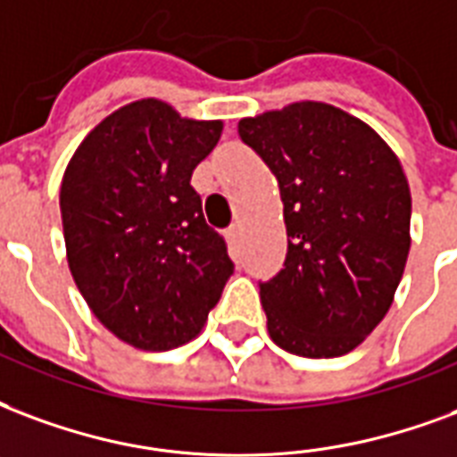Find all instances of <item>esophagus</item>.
<instances>
[{
    "label": "esophagus",
    "instance_id": "1",
    "mask_svg": "<svg viewBox=\"0 0 457 457\" xmlns=\"http://www.w3.org/2000/svg\"><path fill=\"white\" fill-rule=\"evenodd\" d=\"M225 237H228L229 245L237 246V242H239V225H229V228L225 229Z\"/></svg>",
    "mask_w": 457,
    "mask_h": 457
}]
</instances>
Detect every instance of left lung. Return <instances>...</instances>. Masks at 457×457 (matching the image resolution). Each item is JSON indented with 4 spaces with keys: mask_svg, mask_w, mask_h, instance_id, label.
<instances>
[{
    "mask_svg": "<svg viewBox=\"0 0 457 457\" xmlns=\"http://www.w3.org/2000/svg\"><path fill=\"white\" fill-rule=\"evenodd\" d=\"M239 135L278 179L288 232L259 293L269 337L295 356H344L383 322L407 266L404 169L370 125L322 101L242 118Z\"/></svg>",
    "mask_w": 457,
    "mask_h": 457,
    "instance_id": "8db88e82",
    "label": "left lung"
}]
</instances>
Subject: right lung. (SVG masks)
Returning a JSON list of instances; mask_svg holds the SVG:
<instances>
[{"instance_id":"1","label":"right lung","mask_w":457,"mask_h":457,"mask_svg":"<svg viewBox=\"0 0 457 457\" xmlns=\"http://www.w3.org/2000/svg\"><path fill=\"white\" fill-rule=\"evenodd\" d=\"M220 133L222 120L140 99L104 118L65 169L60 212L72 278L96 320L135 349L195 339L235 271L191 186Z\"/></svg>"}]
</instances>
